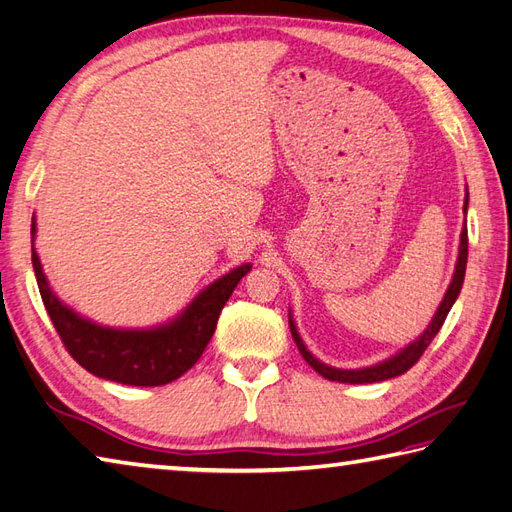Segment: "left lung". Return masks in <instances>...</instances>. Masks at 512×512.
Instances as JSON below:
<instances>
[{"label":"left lung","instance_id":"8db88e82","mask_svg":"<svg viewBox=\"0 0 512 512\" xmlns=\"http://www.w3.org/2000/svg\"><path fill=\"white\" fill-rule=\"evenodd\" d=\"M469 202V200H466ZM464 213H466V204H464ZM466 257H469V235H466V228L462 231V237H460V255H458V266H455V275H453V281L451 286L447 290V295H444L440 308L436 312V317H433L431 325L427 330H424V334L420 336L418 341H413L409 347H405L400 354H396L394 358H389V361L385 363H378L374 367H365V369H336V367H328L323 365L321 361H317L308 350L306 345H303L301 336L297 334V328L295 323L290 321V332H292V339H295L297 347L301 356L306 358V363L314 369V372H319L323 378L328 380H336V383H350V385H363V383H380V380H387V378H396L400 374H405L407 369H411L413 365H416L420 361V356L424 354V350H427L429 343L436 339V334L440 332L444 319H447V314L451 310V306L455 303V299H458L460 290H462V284H464V273H466Z\"/></svg>","mask_w":512,"mask_h":512}]
</instances>
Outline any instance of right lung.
<instances>
[{"label": "right lung", "mask_w": 512, "mask_h": 512, "mask_svg": "<svg viewBox=\"0 0 512 512\" xmlns=\"http://www.w3.org/2000/svg\"><path fill=\"white\" fill-rule=\"evenodd\" d=\"M35 235V224H32ZM37 286L65 350L90 374L134 387H158L180 378L198 363L217 319L250 264L239 266L200 292L182 317L156 330H114L83 319L52 295L32 248Z\"/></svg>", "instance_id": "1"}]
</instances>
